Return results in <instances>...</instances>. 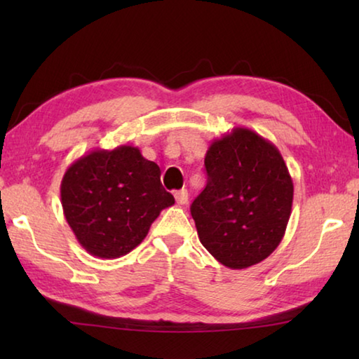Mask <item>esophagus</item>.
<instances>
[{
	"label": "esophagus",
	"mask_w": 359,
	"mask_h": 359,
	"mask_svg": "<svg viewBox=\"0 0 359 359\" xmlns=\"http://www.w3.org/2000/svg\"><path fill=\"white\" fill-rule=\"evenodd\" d=\"M174 198H175V201H177V204L184 205V204L188 203V191H187V190L175 191V193H174Z\"/></svg>",
	"instance_id": "34e87169"
}]
</instances>
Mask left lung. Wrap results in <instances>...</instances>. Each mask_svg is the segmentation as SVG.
<instances>
[{
  "label": "left lung",
  "instance_id": "left-lung-1",
  "mask_svg": "<svg viewBox=\"0 0 359 359\" xmlns=\"http://www.w3.org/2000/svg\"><path fill=\"white\" fill-rule=\"evenodd\" d=\"M208 185L191 204L201 244L229 269L258 264L285 236L293 180L274 144L248 128L212 141Z\"/></svg>",
  "mask_w": 359,
  "mask_h": 359
}]
</instances>
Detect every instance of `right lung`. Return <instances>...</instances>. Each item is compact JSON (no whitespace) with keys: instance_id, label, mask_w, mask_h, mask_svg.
<instances>
[{"instance_id":"add662e5","label":"right lung","mask_w":359,"mask_h":359,"mask_svg":"<svg viewBox=\"0 0 359 359\" xmlns=\"http://www.w3.org/2000/svg\"><path fill=\"white\" fill-rule=\"evenodd\" d=\"M160 175L156 163L145 160L133 145L95 149L72 163L60 193L79 244L106 259L136 248L160 212L174 204Z\"/></svg>"}]
</instances>
